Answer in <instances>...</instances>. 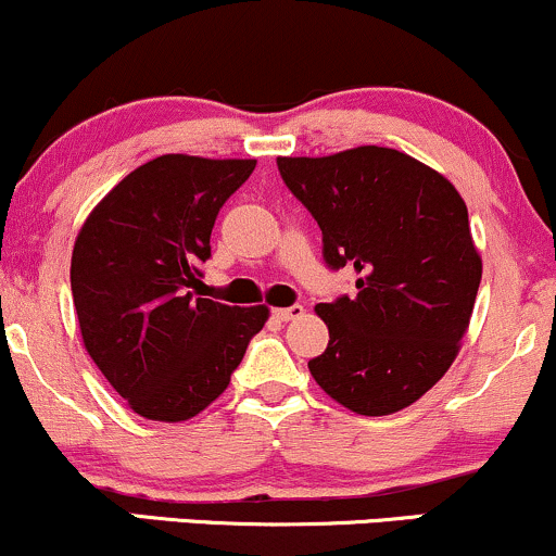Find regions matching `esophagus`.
<instances>
[{"label":"esophagus","instance_id":"esophagus-1","mask_svg":"<svg viewBox=\"0 0 556 556\" xmlns=\"http://www.w3.org/2000/svg\"><path fill=\"white\" fill-rule=\"evenodd\" d=\"M305 314L303 305H290V308H277L274 311V316L279 318V321H292V318H300Z\"/></svg>","mask_w":556,"mask_h":556}]
</instances>
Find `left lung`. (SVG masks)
Segmentation results:
<instances>
[{"instance_id":"8db88e82","label":"left lung","mask_w":556,"mask_h":556,"mask_svg":"<svg viewBox=\"0 0 556 556\" xmlns=\"http://www.w3.org/2000/svg\"><path fill=\"white\" fill-rule=\"evenodd\" d=\"M277 167L321 227L324 261L358 274V295L316 305L329 344L311 376L358 416H392L460 353L483 269L468 206L437 169L381 146Z\"/></svg>"}]
</instances>
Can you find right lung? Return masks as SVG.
Returning <instances> with one entry per match:
<instances>
[{"instance_id":"1","label":"right lung","mask_w":556,"mask_h":556,"mask_svg":"<svg viewBox=\"0 0 556 556\" xmlns=\"http://www.w3.org/2000/svg\"><path fill=\"white\" fill-rule=\"evenodd\" d=\"M256 159L164 154L96 203L70 264L80 337L138 416L180 424L225 392L266 305L201 298V269L225 201Z\"/></svg>"}]
</instances>
